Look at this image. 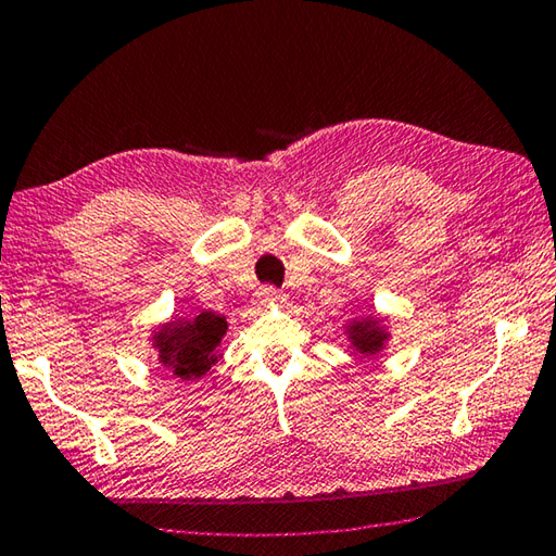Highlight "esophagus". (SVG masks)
<instances>
[{"instance_id": "1", "label": "esophagus", "mask_w": 556, "mask_h": 556, "mask_svg": "<svg viewBox=\"0 0 556 556\" xmlns=\"http://www.w3.org/2000/svg\"><path fill=\"white\" fill-rule=\"evenodd\" d=\"M257 301L260 304H279V301H285V294H281V291L275 287H262L257 294Z\"/></svg>"}]
</instances>
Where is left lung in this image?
<instances>
[{
  "label": "left lung",
  "mask_w": 556,
  "mask_h": 556,
  "mask_svg": "<svg viewBox=\"0 0 556 556\" xmlns=\"http://www.w3.org/2000/svg\"><path fill=\"white\" fill-rule=\"evenodd\" d=\"M342 330H345L350 350L367 359L379 357L391 340L387 318H381L379 313H362V316L350 318Z\"/></svg>",
  "instance_id": "8db88e82"
}]
</instances>
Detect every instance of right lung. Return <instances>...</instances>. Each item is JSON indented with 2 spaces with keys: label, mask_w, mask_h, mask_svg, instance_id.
I'll use <instances>...</instances> for the list:
<instances>
[{
  "label": "right lung",
  "mask_w": 556,
  "mask_h": 556,
  "mask_svg": "<svg viewBox=\"0 0 556 556\" xmlns=\"http://www.w3.org/2000/svg\"><path fill=\"white\" fill-rule=\"evenodd\" d=\"M226 330L228 320L216 311H201L199 316H173L150 332V345L157 352L160 365L175 379L199 381L224 357L218 345Z\"/></svg>",
  "instance_id": "add662e5"
}]
</instances>
